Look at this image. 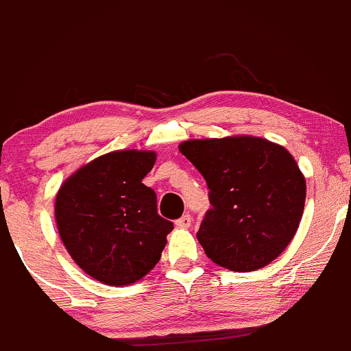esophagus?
Wrapping results in <instances>:
<instances>
[{
  "label": "esophagus",
  "mask_w": 351,
  "mask_h": 351,
  "mask_svg": "<svg viewBox=\"0 0 351 351\" xmlns=\"http://www.w3.org/2000/svg\"><path fill=\"white\" fill-rule=\"evenodd\" d=\"M175 224L178 228H190V224H192V217H190L189 214H185V216H182L180 219H176Z\"/></svg>",
  "instance_id": "esophagus-1"
}]
</instances>
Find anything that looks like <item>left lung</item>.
Instances as JSON below:
<instances>
[{
  "label": "left lung",
  "mask_w": 351,
  "mask_h": 351,
  "mask_svg": "<svg viewBox=\"0 0 351 351\" xmlns=\"http://www.w3.org/2000/svg\"><path fill=\"white\" fill-rule=\"evenodd\" d=\"M178 149L209 186L213 209L197 231L207 257L237 273L280 257L297 233L307 193L293 156L252 135L193 138Z\"/></svg>",
  "instance_id": "left-lung-1"
}]
</instances>
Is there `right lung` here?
I'll return each instance as SVG.
<instances>
[{
	"label": "right lung",
	"instance_id": "right-lung-1",
	"mask_svg": "<svg viewBox=\"0 0 351 351\" xmlns=\"http://www.w3.org/2000/svg\"><path fill=\"white\" fill-rule=\"evenodd\" d=\"M154 151L125 149L93 159L71 173L56 193L58 233L85 274L127 287L151 273L173 223L158 214L145 178Z\"/></svg>",
	"mask_w": 351,
	"mask_h": 351
}]
</instances>
